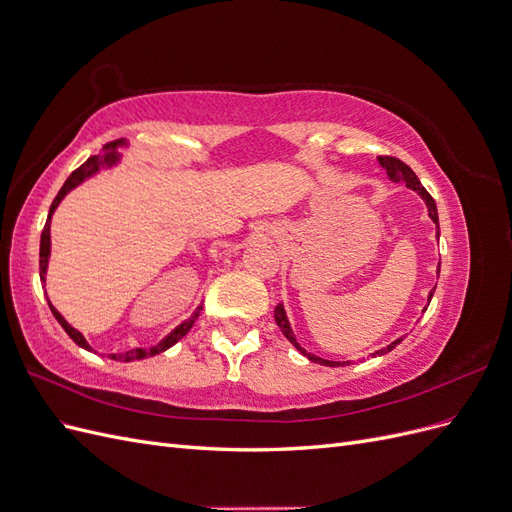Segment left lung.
<instances>
[{"label":"left lung","mask_w":512,"mask_h":512,"mask_svg":"<svg viewBox=\"0 0 512 512\" xmlns=\"http://www.w3.org/2000/svg\"><path fill=\"white\" fill-rule=\"evenodd\" d=\"M378 162H380V166L386 170V175H389V179H391V181H404V183H406V188L414 190L418 196H421V198L425 200L427 211H429V218L433 220V224H436V235L440 237L436 200H433V198H431V194L423 188L421 181H418V177L414 175V170H412L408 164H404V162L397 160V158H391V156H380V158H378ZM438 271H440V269H438ZM433 290H436V288H433ZM433 290L429 292L427 301H431V297H433ZM275 322H277V327L282 329V333L286 335L288 342H290L294 348H297L299 352H303L309 361L320 363V365H327V367H337V365H348V363H350V361H346V363H339V361H327V359H320V356H316V354H307V352L297 344V339H294V333H292V329H290V322H288V318H286V309H284V305H282V303L275 307ZM401 339H404V337H401ZM401 339H395L393 344H389L386 348L378 350L376 354H386V352H391L397 344H401ZM376 354H374V356H376Z\"/></svg>","instance_id":"1"}]
</instances>
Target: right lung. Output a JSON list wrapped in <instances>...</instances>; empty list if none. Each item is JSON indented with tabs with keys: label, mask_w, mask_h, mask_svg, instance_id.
Segmentation results:
<instances>
[{
	"label": "right lung",
	"mask_w": 512,
	"mask_h": 512,
	"mask_svg": "<svg viewBox=\"0 0 512 512\" xmlns=\"http://www.w3.org/2000/svg\"><path fill=\"white\" fill-rule=\"evenodd\" d=\"M126 145V141H113V143H106L104 147H102V153H98V156H91L85 164H81L79 168L74 170V173L66 179V183L61 185V190L57 192V196H55V200H53V205H51V209H49V218H46V224H44V230H42V237H40V280L44 282V275H46V265H49V256H51V218H53V213H55V209L59 207V203L61 200H64V196L70 192V190H74L76 185H81L85 179H89L91 175H96L100 168H106V166H115L117 162H119V153H117V149L119 147H123ZM49 307H51V312H53V316L57 318V322L61 324V327H64V331L72 337V342L74 344H79L81 348H85V350H91V346L87 344V339L83 337V333H79L76 331L74 327H70V324L66 322V318L61 316L57 309L49 303ZM200 309H203V305L200 307H196V312L185 320V322H181L179 327L170 333V335H166L160 344H156V346H151V348H134V350H128V352H123V354H111V359H115V361H141V359H147V356H153V354H160V352H164V350H168L170 346H175L181 337H185V333H188L190 329H192V324L196 322V318H198V314H200Z\"/></svg>",
	"instance_id": "1"
}]
</instances>
